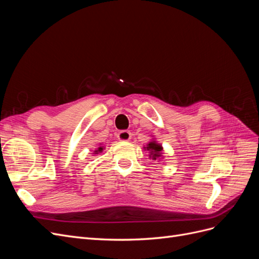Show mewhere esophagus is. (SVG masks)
<instances>
[{"label": "esophagus", "instance_id": "34e87169", "mask_svg": "<svg viewBox=\"0 0 259 259\" xmlns=\"http://www.w3.org/2000/svg\"><path fill=\"white\" fill-rule=\"evenodd\" d=\"M131 137H132V134H131L130 131L123 130V131H120L119 133H117V138L122 140V142H128Z\"/></svg>", "mask_w": 259, "mask_h": 259}]
</instances>
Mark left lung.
<instances>
[{
	"mask_svg": "<svg viewBox=\"0 0 259 259\" xmlns=\"http://www.w3.org/2000/svg\"><path fill=\"white\" fill-rule=\"evenodd\" d=\"M147 150H149L150 151V153L152 154V158H153V160H156V158H158V156H160L161 155V151H162V147L160 146V145H158L156 143H154V142H152V143H150L148 145V147H147Z\"/></svg>",
	"mask_w": 259,
	"mask_h": 259,
	"instance_id": "1",
	"label": "left lung"
}]
</instances>
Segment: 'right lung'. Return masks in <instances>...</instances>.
<instances>
[{"mask_svg": "<svg viewBox=\"0 0 259 259\" xmlns=\"http://www.w3.org/2000/svg\"><path fill=\"white\" fill-rule=\"evenodd\" d=\"M101 150H103V148H99V149H98V151H101Z\"/></svg>", "mask_w": 259, "mask_h": 259, "instance_id": "add662e5", "label": "right lung"}]
</instances>
